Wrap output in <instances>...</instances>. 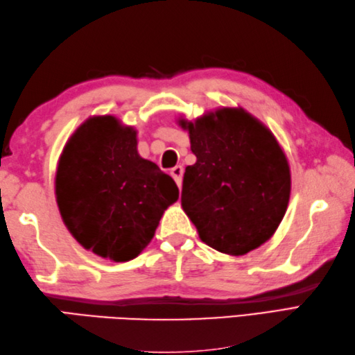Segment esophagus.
<instances>
[{
  "instance_id": "obj_1",
  "label": "esophagus",
  "mask_w": 355,
  "mask_h": 355,
  "mask_svg": "<svg viewBox=\"0 0 355 355\" xmlns=\"http://www.w3.org/2000/svg\"><path fill=\"white\" fill-rule=\"evenodd\" d=\"M183 166H175V168H172L171 169V175H172V178L175 180V183H177V186L180 187L182 186V182H183Z\"/></svg>"
}]
</instances>
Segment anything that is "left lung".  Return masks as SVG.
I'll return each mask as SVG.
<instances>
[{
  "instance_id": "8db88e82",
  "label": "left lung",
  "mask_w": 355,
  "mask_h": 355,
  "mask_svg": "<svg viewBox=\"0 0 355 355\" xmlns=\"http://www.w3.org/2000/svg\"><path fill=\"white\" fill-rule=\"evenodd\" d=\"M189 131L197 162L187 166L182 206L202 243L241 256L268 241L281 224L291 191L290 166L275 135L243 108H221Z\"/></svg>"
}]
</instances>
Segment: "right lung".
<instances>
[{"mask_svg":"<svg viewBox=\"0 0 355 355\" xmlns=\"http://www.w3.org/2000/svg\"><path fill=\"white\" fill-rule=\"evenodd\" d=\"M56 201L78 243L116 262L153 239L178 200L175 182L137 153V131L114 116L89 117L67 141L56 171Z\"/></svg>","mask_w":355,"mask_h":355,"instance_id":"1","label":"right lung"}]
</instances>
